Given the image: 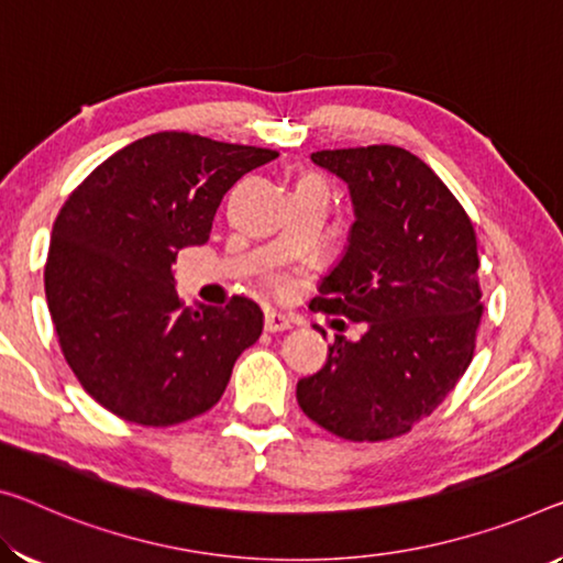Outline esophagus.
Masks as SVG:
<instances>
[{"label":"esophagus","instance_id":"obj_1","mask_svg":"<svg viewBox=\"0 0 563 563\" xmlns=\"http://www.w3.org/2000/svg\"><path fill=\"white\" fill-rule=\"evenodd\" d=\"M291 324H294V317L287 314V311L266 309L264 327H266V330H269V332H284V330H289Z\"/></svg>","mask_w":563,"mask_h":563}]
</instances>
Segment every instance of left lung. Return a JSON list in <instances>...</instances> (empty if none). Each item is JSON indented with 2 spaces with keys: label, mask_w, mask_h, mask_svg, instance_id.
<instances>
[{
  "label": "left lung",
  "mask_w": 563,
  "mask_h": 563,
  "mask_svg": "<svg viewBox=\"0 0 563 563\" xmlns=\"http://www.w3.org/2000/svg\"><path fill=\"white\" fill-rule=\"evenodd\" d=\"M350 188L347 246L319 282V307L367 330L336 336L297 402L344 440H387L426 418L463 372L481 324L475 231L430 166L397 145L311 153ZM324 334V330H322Z\"/></svg>",
  "instance_id": "obj_1"
}]
</instances>
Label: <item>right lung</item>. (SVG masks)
<instances>
[{"instance_id": "obj_1", "label": "right lung", "mask_w": 563, "mask_h": 563, "mask_svg": "<svg viewBox=\"0 0 563 563\" xmlns=\"http://www.w3.org/2000/svg\"><path fill=\"white\" fill-rule=\"evenodd\" d=\"M276 151L153 133L100 163L59 211L45 266L59 347L95 402L166 428L211 410L264 314L246 297L184 307L173 262L209 241L229 188Z\"/></svg>"}]
</instances>
